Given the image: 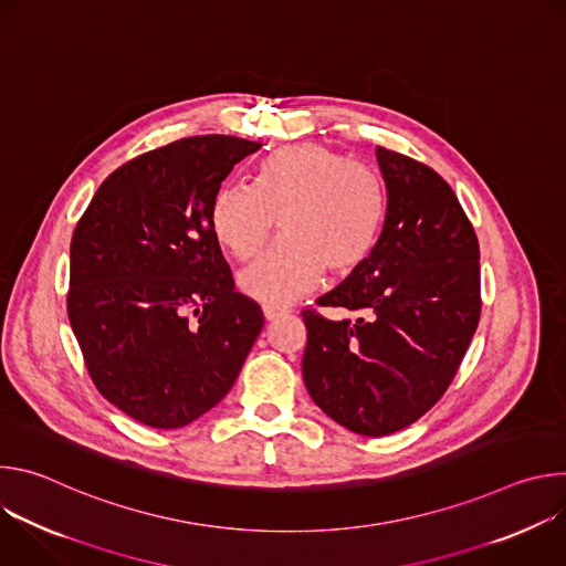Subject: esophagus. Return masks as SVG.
Wrapping results in <instances>:
<instances>
[{
  "label": "esophagus",
  "instance_id": "1",
  "mask_svg": "<svg viewBox=\"0 0 566 566\" xmlns=\"http://www.w3.org/2000/svg\"><path fill=\"white\" fill-rule=\"evenodd\" d=\"M262 311H264V317H266L269 322H273V319H277V317H282V315L289 313L284 306H275V304H264Z\"/></svg>",
  "mask_w": 566,
  "mask_h": 566
}]
</instances>
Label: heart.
<instances>
[{
  "mask_svg": "<svg viewBox=\"0 0 566 566\" xmlns=\"http://www.w3.org/2000/svg\"><path fill=\"white\" fill-rule=\"evenodd\" d=\"M275 219L284 237L239 275V289L280 306L311 291L327 269L349 275L369 260L385 221V190L374 170L327 145L280 147L262 160L253 186H221L210 208L217 239L237 260L266 244Z\"/></svg>",
  "mask_w": 566,
  "mask_h": 566,
  "instance_id": "b5f03b06",
  "label": "heart"
}]
</instances>
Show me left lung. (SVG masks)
<instances>
[{
  "label": "left lung",
  "mask_w": 566,
  "mask_h": 566,
  "mask_svg": "<svg viewBox=\"0 0 566 566\" xmlns=\"http://www.w3.org/2000/svg\"><path fill=\"white\" fill-rule=\"evenodd\" d=\"M385 221L369 260L322 306L302 311L304 385L315 406L363 437L419 421L452 382L479 325V244L452 188L428 166L376 147Z\"/></svg>",
  "instance_id": "obj_1"
}]
</instances>
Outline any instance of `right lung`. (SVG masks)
Listing matches in <instances>:
<instances>
[{
	"mask_svg": "<svg viewBox=\"0 0 566 566\" xmlns=\"http://www.w3.org/2000/svg\"><path fill=\"white\" fill-rule=\"evenodd\" d=\"M260 147L208 134L151 149L103 181L73 230L71 329L98 391L143 426L212 410L264 327L210 221L221 181Z\"/></svg>",
	"mask_w": 566,
	"mask_h": 566,
	"instance_id": "1",
	"label": "right lung"
}]
</instances>
